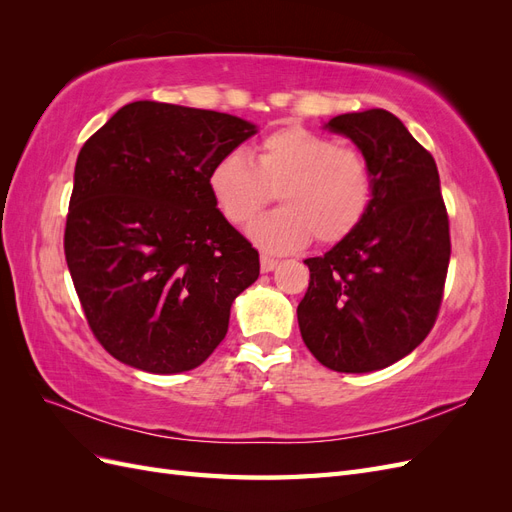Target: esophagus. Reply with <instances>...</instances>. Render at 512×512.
I'll list each match as a JSON object with an SVG mask.
<instances>
[{
	"mask_svg": "<svg viewBox=\"0 0 512 512\" xmlns=\"http://www.w3.org/2000/svg\"><path fill=\"white\" fill-rule=\"evenodd\" d=\"M275 267H277V260H275V258H271V256H267V254L260 256V269H262V273H269V271H273Z\"/></svg>",
	"mask_w": 512,
	"mask_h": 512,
	"instance_id": "1",
	"label": "esophagus"
}]
</instances>
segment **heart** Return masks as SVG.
<instances>
[{"label":"heart","mask_w":512,"mask_h":512,"mask_svg":"<svg viewBox=\"0 0 512 512\" xmlns=\"http://www.w3.org/2000/svg\"><path fill=\"white\" fill-rule=\"evenodd\" d=\"M376 177L359 149L301 126L275 130L247 153L228 151L209 170V192L224 218L252 222L273 192L280 209L254 222L250 239L265 252L299 250L309 239L331 245L363 222Z\"/></svg>","instance_id":"heart-1"}]
</instances>
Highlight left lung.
<instances>
[{"label": "left lung", "mask_w": 512, "mask_h": 512, "mask_svg": "<svg viewBox=\"0 0 512 512\" xmlns=\"http://www.w3.org/2000/svg\"><path fill=\"white\" fill-rule=\"evenodd\" d=\"M322 128L350 138L376 190L346 239L305 260L299 329L324 367L367 374L404 359L436 322L451 258L448 215L436 160L393 113L369 108Z\"/></svg>", "instance_id": "left-lung-1"}]
</instances>
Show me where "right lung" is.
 I'll return each mask as SVG.
<instances>
[{"label":"right lung","mask_w":512,"mask_h":512,"mask_svg":"<svg viewBox=\"0 0 512 512\" xmlns=\"http://www.w3.org/2000/svg\"><path fill=\"white\" fill-rule=\"evenodd\" d=\"M256 132L228 113L138 100L83 145L64 250L89 327L117 361L181 374L226 337L260 260L215 207L209 170Z\"/></svg>","instance_id":"add662e5"}]
</instances>
